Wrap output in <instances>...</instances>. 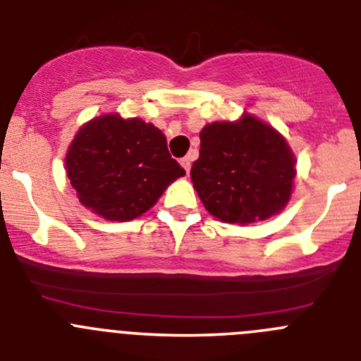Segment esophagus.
Here are the masks:
<instances>
[{"label": "esophagus", "mask_w": 361, "mask_h": 361, "mask_svg": "<svg viewBox=\"0 0 361 361\" xmlns=\"http://www.w3.org/2000/svg\"><path fill=\"white\" fill-rule=\"evenodd\" d=\"M180 164H181V167L185 169V171H190V165H192V160H190V157H185V158H181L180 160Z\"/></svg>", "instance_id": "34e87169"}]
</instances>
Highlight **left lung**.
I'll return each mask as SVG.
<instances>
[{
	"mask_svg": "<svg viewBox=\"0 0 361 361\" xmlns=\"http://www.w3.org/2000/svg\"><path fill=\"white\" fill-rule=\"evenodd\" d=\"M190 180L214 217L250 225L275 216L291 197L295 157L271 126L252 115L214 122L200 133Z\"/></svg>",
	"mask_w": 361,
	"mask_h": 361,
	"instance_id": "obj_1",
	"label": "left lung"
}]
</instances>
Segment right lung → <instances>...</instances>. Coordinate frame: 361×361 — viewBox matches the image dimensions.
Returning a JSON list of instances; mask_svg holds the SVG:
<instances>
[{
	"instance_id": "obj_1",
	"label": "right lung",
	"mask_w": 361,
	"mask_h": 361,
	"mask_svg": "<svg viewBox=\"0 0 361 361\" xmlns=\"http://www.w3.org/2000/svg\"><path fill=\"white\" fill-rule=\"evenodd\" d=\"M64 161L80 203L109 221L142 216L185 174L160 129L116 113L84 124Z\"/></svg>"
}]
</instances>
